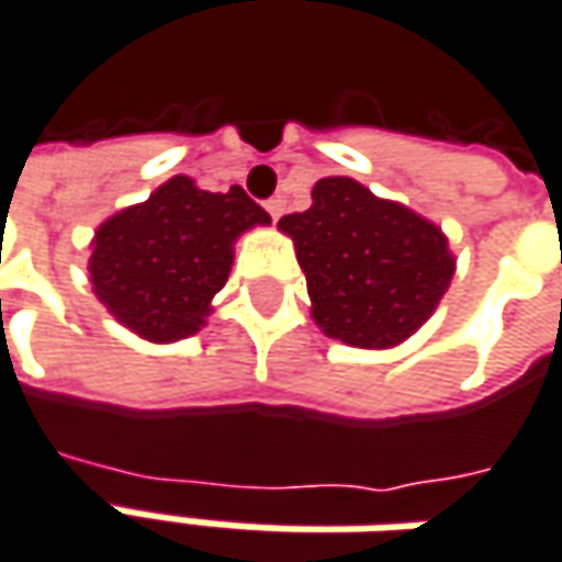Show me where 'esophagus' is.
Wrapping results in <instances>:
<instances>
[{
    "label": "esophagus",
    "instance_id": "esophagus-1",
    "mask_svg": "<svg viewBox=\"0 0 562 562\" xmlns=\"http://www.w3.org/2000/svg\"><path fill=\"white\" fill-rule=\"evenodd\" d=\"M282 211H285V199H282V195H273V199L267 202V214H270L273 221H280Z\"/></svg>",
    "mask_w": 562,
    "mask_h": 562
}]
</instances>
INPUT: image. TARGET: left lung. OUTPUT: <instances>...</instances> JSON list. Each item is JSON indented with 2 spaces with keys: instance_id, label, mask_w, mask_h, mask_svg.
I'll list each match as a JSON object with an SVG mask.
<instances>
[{
  "instance_id": "obj_1",
  "label": "left lung",
  "mask_w": 562,
  "mask_h": 562,
  "mask_svg": "<svg viewBox=\"0 0 562 562\" xmlns=\"http://www.w3.org/2000/svg\"><path fill=\"white\" fill-rule=\"evenodd\" d=\"M311 199L280 229L295 243L319 329L355 348L414 336L454 277L445 233L351 177L319 180Z\"/></svg>"
}]
</instances>
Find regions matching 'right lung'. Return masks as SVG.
<instances>
[{
	"label": "right lung",
	"mask_w": 562,
	"mask_h": 562,
	"mask_svg": "<svg viewBox=\"0 0 562 562\" xmlns=\"http://www.w3.org/2000/svg\"><path fill=\"white\" fill-rule=\"evenodd\" d=\"M270 223L239 186L199 189L189 177L158 186L148 202L108 217L92 239L89 280L108 311L148 341L202 329L233 267V243Z\"/></svg>",
	"instance_id": "obj_1"
}]
</instances>
